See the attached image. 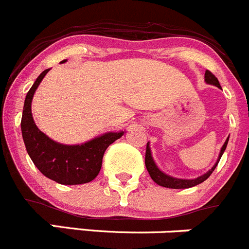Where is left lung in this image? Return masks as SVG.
<instances>
[{"instance_id":"8db88e82","label":"left lung","mask_w":249,"mask_h":249,"mask_svg":"<svg viewBox=\"0 0 249 249\" xmlns=\"http://www.w3.org/2000/svg\"><path fill=\"white\" fill-rule=\"evenodd\" d=\"M204 78H205V82H207L208 84L215 85V87H217V88H220V89H221L219 80H217V78L215 77V75L213 74L212 72H209V71H205ZM229 138H230V137H227V139L225 141L224 145H222L221 150H220L219 158H217V160H216V162L214 164V166H213L212 169L209 170V171L205 172L204 175L197 177V178H193V179L177 178V177H172V176H170V175L162 172L161 170L159 169L158 165L155 164V161H154L153 155H151L150 146H149V142H148V144H146V151H145V166H146V170H148V172H149V175H150L151 179H153L155 183H158L159 186L166 187V188H174V189L191 188V187L197 186V184L204 182L205 179H207L208 177H209L210 175L213 174V171L215 170V167H216L217 164H219L220 159H221V156H222V154H224L225 149H226L227 143H229Z\"/></svg>"}]
</instances>
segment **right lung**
Segmentation results:
<instances>
[{
    "instance_id": "add662e5",
    "label": "right lung",
    "mask_w": 249,
    "mask_h": 249,
    "mask_svg": "<svg viewBox=\"0 0 249 249\" xmlns=\"http://www.w3.org/2000/svg\"><path fill=\"white\" fill-rule=\"evenodd\" d=\"M67 60H63L65 63ZM50 70L36 78L25 96L23 107V141L32 161L44 176L61 184H83L93 181L99 175L103 156L110 144L120 139L124 132H107L83 144L58 143L42 133L35 124L32 113V101L37 87Z\"/></svg>"
}]
</instances>
